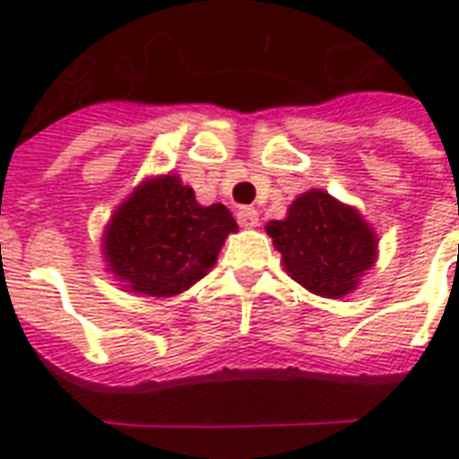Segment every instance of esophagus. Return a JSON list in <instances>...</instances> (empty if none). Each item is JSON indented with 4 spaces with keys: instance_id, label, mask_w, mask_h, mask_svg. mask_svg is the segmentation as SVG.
I'll return each mask as SVG.
<instances>
[{
    "instance_id": "34e87169",
    "label": "esophagus",
    "mask_w": 459,
    "mask_h": 459,
    "mask_svg": "<svg viewBox=\"0 0 459 459\" xmlns=\"http://www.w3.org/2000/svg\"><path fill=\"white\" fill-rule=\"evenodd\" d=\"M236 219L243 229H255V226L259 223V214L255 207H240L236 212Z\"/></svg>"
}]
</instances>
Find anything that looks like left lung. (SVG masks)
<instances>
[{"instance_id":"obj_1","label":"left lung","mask_w":459,"mask_h":459,"mask_svg":"<svg viewBox=\"0 0 459 459\" xmlns=\"http://www.w3.org/2000/svg\"><path fill=\"white\" fill-rule=\"evenodd\" d=\"M266 233L273 238L286 272L324 298L355 290L359 276L377 259L374 230L355 209L324 190L300 195L283 221H269Z\"/></svg>"}]
</instances>
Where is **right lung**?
<instances>
[{"instance_id":"right-lung-1","label":"right lung","mask_w":459,"mask_h":459,"mask_svg":"<svg viewBox=\"0 0 459 459\" xmlns=\"http://www.w3.org/2000/svg\"><path fill=\"white\" fill-rule=\"evenodd\" d=\"M238 223L223 204L202 207L178 176L150 180L118 207L104 236L111 272L133 293L171 298L214 266Z\"/></svg>"}]
</instances>
